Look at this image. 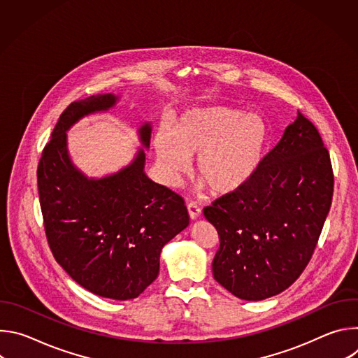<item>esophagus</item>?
Masks as SVG:
<instances>
[{
    "mask_svg": "<svg viewBox=\"0 0 358 358\" xmlns=\"http://www.w3.org/2000/svg\"><path fill=\"white\" fill-rule=\"evenodd\" d=\"M187 210H188V214H189V218L191 220H196L201 214V208L196 206L195 202H188L187 203Z\"/></svg>",
    "mask_w": 358,
    "mask_h": 358,
    "instance_id": "34e87169",
    "label": "esophagus"
}]
</instances>
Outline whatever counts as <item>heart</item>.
<instances>
[{"mask_svg":"<svg viewBox=\"0 0 358 358\" xmlns=\"http://www.w3.org/2000/svg\"><path fill=\"white\" fill-rule=\"evenodd\" d=\"M271 145V130L259 115L214 106L187 112L174 134L160 131L157 155L164 169L177 177L196 157L195 174L214 194H228L246 185L261 170Z\"/></svg>","mask_w":358,"mask_h":358,"instance_id":"obj_1","label":"heart"}]
</instances>
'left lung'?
<instances>
[{
    "label": "left lung",
    "instance_id": "left-lung-1",
    "mask_svg": "<svg viewBox=\"0 0 358 358\" xmlns=\"http://www.w3.org/2000/svg\"><path fill=\"white\" fill-rule=\"evenodd\" d=\"M333 187L329 150L316 126L297 112L257 176L202 211L220 238L214 279L243 300L286 290L313 257Z\"/></svg>",
    "mask_w": 358,
    "mask_h": 358
}]
</instances>
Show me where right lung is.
Wrapping results in <instances>:
<instances>
[{
    "instance_id": "obj_1",
    "label": "right lung",
    "mask_w": 358,
    "mask_h": 358,
    "mask_svg": "<svg viewBox=\"0 0 358 358\" xmlns=\"http://www.w3.org/2000/svg\"><path fill=\"white\" fill-rule=\"evenodd\" d=\"M113 94L71 103L45 144L38 192L48 245L57 262L80 286L101 297L134 299L156 280L163 246L189 217L184 198L152 182L143 171L144 151L115 176L87 180L71 163L66 130L85 115L108 110ZM150 126L140 129L147 147Z\"/></svg>"
}]
</instances>
